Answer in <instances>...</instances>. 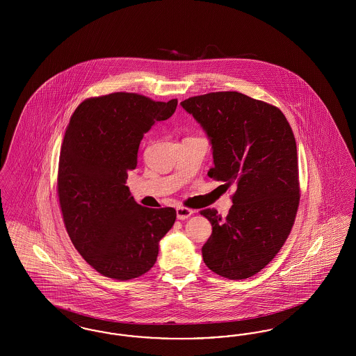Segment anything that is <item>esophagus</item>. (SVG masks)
Instances as JSON below:
<instances>
[{
	"instance_id": "esophagus-1",
	"label": "esophagus",
	"mask_w": 356,
	"mask_h": 356,
	"mask_svg": "<svg viewBox=\"0 0 356 356\" xmlns=\"http://www.w3.org/2000/svg\"><path fill=\"white\" fill-rule=\"evenodd\" d=\"M176 213H177V219L186 220L191 215H193V209L186 208V207H177L176 208Z\"/></svg>"
}]
</instances>
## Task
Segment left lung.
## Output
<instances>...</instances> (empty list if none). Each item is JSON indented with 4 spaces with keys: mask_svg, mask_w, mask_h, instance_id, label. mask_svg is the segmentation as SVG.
<instances>
[{
    "mask_svg": "<svg viewBox=\"0 0 356 356\" xmlns=\"http://www.w3.org/2000/svg\"><path fill=\"white\" fill-rule=\"evenodd\" d=\"M211 138L208 176L236 186L227 218L200 211L212 224L203 245L211 271L241 280L261 271L280 251L300 202L296 141L283 112L238 92H212L181 102Z\"/></svg>",
    "mask_w": 356,
    "mask_h": 356,
    "instance_id": "1",
    "label": "left lung"
}]
</instances>
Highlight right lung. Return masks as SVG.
Listing matches in <instances>:
<instances>
[{
    "label": "right lung",
    "mask_w": 356,
    "mask_h": 356,
    "mask_svg": "<svg viewBox=\"0 0 356 356\" xmlns=\"http://www.w3.org/2000/svg\"><path fill=\"white\" fill-rule=\"evenodd\" d=\"M176 106L177 99L116 92L86 99L70 118L58 160V202L74 248L102 276L124 282L147 273L175 224V208L136 203L125 183L143 136Z\"/></svg>",
    "instance_id": "1"
}]
</instances>
